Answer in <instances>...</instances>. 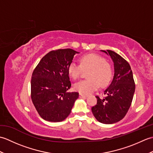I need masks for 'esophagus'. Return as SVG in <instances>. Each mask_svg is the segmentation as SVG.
I'll use <instances>...</instances> for the list:
<instances>
[{
	"label": "esophagus",
	"instance_id": "34e87169",
	"mask_svg": "<svg viewBox=\"0 0 153 153\" xmlns=\"http://www.w3.org/2000/svg\"><path fill=\"white\" fill-rule=\"evenodd\" d=\"M79 97H80V98H86L87 96H86V95H83V94H81V93H79Z\"/></svg>",
	"mask_w": 153,
	"mask_h": 153
}]
</instances>
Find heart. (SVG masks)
Here are the masks:
<instances>
[{
	"label": "heart",
	"mask_w": 153,
	"mask_h": 153,
	"mask_svg": "<svg viewBox=\"0 0 153 153\" xmlns=\"http://www.w3.org/2000/svg\"><path fill=\"white\" fill-rule=\"evenodd\" d=\"M80 64L71 62L68 68L70 76L74 79L80 77L83 70H89L87 73L88 79L82 80L74 84V88L81 94L88 95L101 87L108 85L112 77L110 64L100 55L87 54L79 59Z\"/></svg>",
	"instance_id": "b5f03b06"
}]
</instances>
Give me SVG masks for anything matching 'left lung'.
<instances>
[{
	"label": "left lung",
	"instance_id": "8db88e82",
	"mask_svg": "<svg viewBox=\"0 0 153 153\" xmlns=\"http://www.w3.org/2000/svg\"><path fill=\"white\" fill-rule=\"evenodd\" d=\"M101 51L111 57L114 67V74L110 85L91 108L95 118L100 123L112 124L122 120L131 105L135 85L129 63L120 55L110 50Z\"/></svg>",
	"mask_w": 153,
	"mask_h": 153
}]
</instances>
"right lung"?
Segmentation results:
<instances>
[{
	"label": "right lung",
	"instance_id": "obj_1",
	"mask_svg": "<svg viewBox=\"0 0 153 153\" xmlns=\"http://www.w3.org/2000/svg\"><path fill=\"white\" fill-rule=\"evenodd\" d=\"M77 53L71 48L52 51L42 58L32 74L31 100L45 120L63 121L78 98L77 92H66L71 85L68 68Z\"/></svg>",
	"mask_w": 153,
	"mask_h": 153
}]
</instances>
